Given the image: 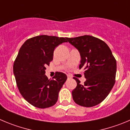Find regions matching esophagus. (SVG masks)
Returning <instances> with one entry per match:
<instances>
[{
  "mask_svg": "<svg viewBox=\"0 0 130 130\" xmlns=\"http://www.w3.org/2000/svg\"><path fill=\"white\" fill-rule=\"evenodd\" d=\"M67 78L68 79H71V78H72V76H70V75H67Z\"/></svg>",
  "mask_w": 130,
  "mask_h": 130,
  "instance_id": "34e87169",
  "label": "esophagus"
}]
</instances>
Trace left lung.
Segmentation results:
<instances>
[{"label": "left lung", "instance_id": "8db88e82", "mask_svg": "<svg viewBox=\"0 0 130 130\" xmlns=\"http://www.w3.org/2000/svg\"><path fill=\"white\" fill-rule=\"evenodd\" d=\"M81 56L79 69L85 70L86 81L80 84L74 77L77 87L72 92L73 100L77 105L92 107L101 103L107 97L116 82L117 63L108 45L101 40L90 35L67 38Z\"/></svg>", "mask_w": 130, "mask_h": 130}]
</instances>
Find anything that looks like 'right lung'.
Instances as JSON below:
<instances>
[{
    "mask_svg": "<svg viewBox=\"0 0 130 130\" xmlns=\"http://www.w3.org/2000/svg\"><path fill=\"white\" fill-rule=\"evenodd\" d=\"M67 40L40 35L27 40L20 47L13 65V73L21 95L35 107H51L58 101L67 75L56 72L54 79H48L45 74L46 67L53 59L54 48L67 42Z\"/></svg>",
    "mask_w": 130,
    "mask_h": 130,
    "instance_id": "add662e5",
    "label": "right lung"
}]
</instances>
